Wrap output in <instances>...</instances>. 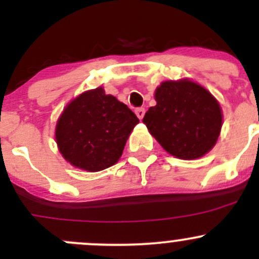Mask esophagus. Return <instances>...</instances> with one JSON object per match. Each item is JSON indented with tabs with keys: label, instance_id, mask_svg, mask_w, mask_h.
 Masks as SVG:
<instances>
[{
	"label": "esophagus",
	"instance_id": "1",
	"mask_svg": "<svg viewBox=\"0 0 259 259\" xmlns=\"http://www.w3.org/2000/svg\"><path fill=\"white\" fill-rule=\"evenodd\" d=\"M135 114H137V116L139 117V119H143L145 115V109L144 108H138L137 110H135Z\"/></svg>",
	"mask_w": 259,
	"mask_h": 259
}]
</instances>
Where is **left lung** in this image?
<instances>
[{
  "mask_svg": "<svg viewBox=\"0 0 259 259\" xmlns=\"http://www.w3.org/2000/svg\"><path fill=\"white\" fill-rule=\"evenodd\" d=\"M155 100L143 121L169 154L189 160L213 148L222 110L209 91L189 80L165 81L156 89Z\"/></svg>",
  "mask_w": 259,
  "mask_h": 259,
  "instance_id": "8db88e82",
  "label": "left lung"
}]
</instances>
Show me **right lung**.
I'll return each mask as SVG.
<instances>
[{"label":"right lung","mask_w":259,"mask_h":259,"mask_svg":"<svg viewBox=\"0 0 259 259\" xmlns=\"http://www.w3.org/2000/svg\"><path fill=\"white\" fill-rule=\"evenodd\" d=\"M137 115L104 89L86 91L72 100L56 125L60 151L74 166L99 171L121 156Z\"/></svg>","instance_id":"add662e5"}]
</instances>
